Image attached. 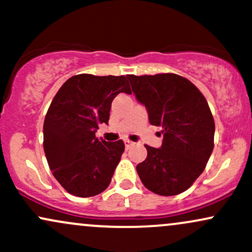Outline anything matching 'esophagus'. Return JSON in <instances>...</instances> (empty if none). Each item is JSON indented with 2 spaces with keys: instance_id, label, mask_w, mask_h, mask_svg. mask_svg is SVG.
<instances>
[{
  "instance_id": "1",
  "label": "esophagus",
  "mask_w": 252,
  "mask_h": 252,
  "mask_svg": "<svg viewBox=\"0 0 252 252\" xmlns=\"http://www.w3.org/2000/svg\"><path fill=\"white\" fill-rule=\"evenodd\" d=\"M124 144H126V149H129V148H131L132 146H134V142H132V141H130V140H126L124 141Z\"/></svg>"
}]
</instances>
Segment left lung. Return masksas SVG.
Listing matches in <instances>:
<instances>
[{
    "label": "left lung",
    "instance_id": "obj_1",
    "mask_svg": "<svg viewBox=\"0 0 252 252\" xmlns=\"http://www.w3.org/2000/svg\"><path fill=\"white\" fill-rule=\"evenodd\" d=\"M126 78L152 126H162L161 148L146 144L147 158L136 166L142 184L158 195L189 189L204 172L215 147V120L194 84L174 73Z\"/></svg>",
    "mask_w": 252,
    "mask_h": 252
}]
</instances>
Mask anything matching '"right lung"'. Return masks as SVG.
Returning a JSON list of instances; mask_svg holds the SVG:
<instances>
[{
	"label": "right lung",
	"mask_w": 252,
	"mask_h": 252,
	"mask_svg": "<svg viewBox=\"0 0 252 252\" xmlns=\"http://www.w3.org/2000/svg\"><path fill=\"white\" fill-rule=\"evenodd\" d=\"M131 94L124 76L77 74L63 84L43 122V150L58 182L71 194L89 198L111 182L124 142L96 137L99 124H108L114 98Z\"/></svg>",
	"instance_id": "add662e5"
}]
</instances>
